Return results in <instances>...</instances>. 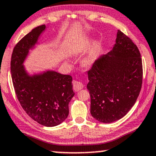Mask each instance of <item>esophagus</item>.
<instances>
[{"mask_svg":"<svg viewBox=\"0 0 156 156\" xmlns=\"http://www.w3.org/2000/svg\"><path fill=\"white\" fill-rule=\"evenodd\" d=\"M73 88L76 91H78V90L82 89V88H83L84 87L83 84L81 82L77 81V80H73Z\"/></svg>","mask_w":156,"mask_h":156,"instance_id":"34e87169","label":"esophagus"}]
</instances>
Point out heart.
<instances>
[{"mask_svg":"<svg viewBox=\"0 0 156 156\" xmlns=\"http://www.w3.org/2000/svg\"><path fill=\"white\" fill-rule=\"evenodd\" d=\"M93 61H94V56H93V55H90V56H88V58H86L83 61V64L85 66H88L92 63Z\"/></svg>","mask_w":156,"mask_h":156,"instance_id":"b5f03b06","label":"heart"}]
</instances>
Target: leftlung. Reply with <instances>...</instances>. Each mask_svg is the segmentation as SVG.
<instances>
[{
  "mask_svg": "<svg viewBox=\"0 0 156 156\" xmlns=\"http://www.w3.org/2000/svg\"><path fill=\"white\" fill-rule=\"evenodd\" d=\"M87 73L92 117L103 123L125 117L143 83L141 55L132 39L118 30L112 50L99 57Z\"/></svg>",
  "mask_w": 156,
  "mask_h": 156,
  "instance_id": "1",
  "label": "left lung"
}]
</instances>
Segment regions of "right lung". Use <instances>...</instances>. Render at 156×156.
Masks as SVG:
<instances>
[{"mask_svg": "<svg viewBox=\"0 0 156 156\" xmlns=\"http://www.w3.org/2000/svg\"><path fill=\"white\" fill-rule=\"evenodd\" d=\"M45 29V25L37 27L16 44L11 72L17 98L26 113L40 125L54 127L68 116L69 102L75 94L72 77L53 70L29 76L23 66L29 50Z\"/></svg>", "mask_w": 156, "mask_h": 156, "instance_id": "right-lung-1", "label": "right lung"}]
</instances>
